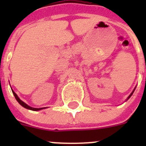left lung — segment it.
Listing matches in <instances>:
<instances>
[{
  "label": "left lung",
  "mask_w": 146,
  "mask_h": 146,
  "mask_svg": "<svg viewBox=\"0 0 146 146\" xmlns=\"http://www.w3.org/2000/svg\"><path fill=\"white\" fill-rule=\"evenodd\" d=\"M135 89H134V91H132V92H131V94H130L129 96H128V98H127V99H126V100H128V99H129V98H130V97H131V95H132V94H133V93H134V91H135Z\"/></svg>",
  "instance_id": "obj_1"
}]
</instances>
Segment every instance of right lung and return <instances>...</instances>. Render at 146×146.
Here are the masks:
<instances>
[{
    "label": "right lung",
    "instance_id": "1",
    "mask_svg": "<svg viewBox=\"0 0 146 146\" xmlns=\"http://www.w3.org/2000/svg\"><path fill=\"white\" fill-rule=\"evenodd\" d=\"M11 91H12L13 94H14V96H15V99H17V101L18 102H19V104H20V105H22V106H23V108H26V109H28V110H33V111H37V110H42V109H44V108H31V107L28 106V104H25V102H23L22 101V100H20V99L19 97H18V96H17V95L16 93H15V91H13V90H11Z\"/></svg>",
    "mask_w": 146,
    "mask_h": 146
}]
</instances>
